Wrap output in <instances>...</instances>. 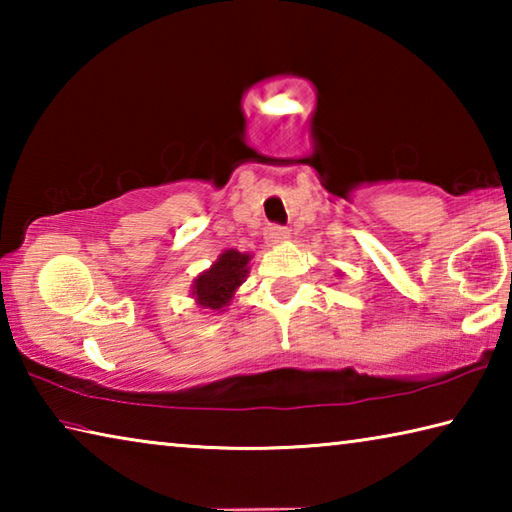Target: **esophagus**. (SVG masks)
Instances as JSON below:
<instances>
[{"label": "esophagus", "mask_w": 512, "mask_h": 512, "mask_svg": "<svg viewBox=\"0 0 512 512\" xmlns=\"http://www.w3.org/2000/svg\"><path fill=\"white\" fill-rule=\"evenodd\" d=\"M291 237V232L287 228H282V225H271V228L266 230V241L268 244H284Z\"/></svg>", "instance_id": "obj_1"}]
</instances>
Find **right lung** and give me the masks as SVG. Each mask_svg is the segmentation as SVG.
Instances as JSON below:
<instances>
[{"instance_id":"add662e5","label":"right lung","mask_w":512,"mask_h":512,"mask_svg":"<svg viewBox=\"0 0 512 512\" xmlns=\"http://www.w3.org/2000/svg\"><path fill=\"white\" fill-rule=\"evenodd\" d=\"M248 253L230 248L223 250L219 259L196 277L192 284V296L196 305L212 311H225L230 300L235 298V291L244 284L248 275Z\"/></svg>"}]
</instances>
